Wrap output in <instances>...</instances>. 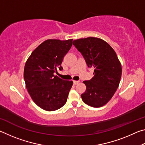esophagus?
Returning <instances> with one entry per match:
<instances>
[{
	"instance_id": "obj_1",
	"label": "esophagus",
	"mask_w": 145,
	"mask_h": 145,
	"mask_svg": "<svg viewBox=\"0 0 145 145\" xmlns=\"http://www.w3.org/2000/svg\"><path fill=\"white\" fill-rule=\"evenodd\" d=\"M78 82H79V81H78V80H73V84H74L75 85L77 84Z\"/></svg>"
}]
</instances>
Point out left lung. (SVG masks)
<instances>
[{"instance_id": "obj_1", "label": "left lung", "mask_w": 145, "mask_h": 145, "mask_svg": "<svg viewBox=\"0 0 145 145\" xmlns=\"http://www.w3.org/2000/svg\"><path fill=\"white\" fill-rule=\"evenodd\" d=\"M73 45L82 54L88 67L94 68V76L83 83L86 86L82 101L93 107H100L113 97L121 77V65L116 52L106 41L95 37L80 38Z\"/></svg>"}]
</instances>
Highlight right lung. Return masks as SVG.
Here are the masks:
<instances>
[{
	"mask_svg": "<svg viewBox=\"0 0 145 145\" xmlns=\"http://www.w3.org/2000/svg\"><path fill=\"white\" fill-rule=\"evenodd\" d=\"M73 39L47 40L41 43L27 60L24 71L26 88L34 102L41 109L54 111L66 104L72 80L54 73L63 70V58L72 46Z\"/></svg>",
	"mask_w": 145,
	"mask_h": 145,
	"instance_id": "right-lung-1",
	"label": "right lung"
}]
</instances>
